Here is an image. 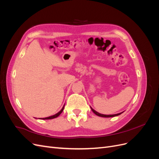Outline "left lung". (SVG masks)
I'll return each mask as SVG.
<instances>
[{
	"label": "left lung",
	"instance_id": "left-lung-1",
	"mask_svg": "<svg viewBox=\"0 0 159 159\" xmlns=\"http://www.w3.org/2000/svg\"><path fill=\"white\" fill-rule=\"evenodd\" d=\"M91 110H92V111H93L95 115H97L98 116L102 117H115V116H117V115H121V114L123 113V112H122V113H119L115 114V115H103V114H101V113L97 112V111H95L93 109H92L91 107Z\"/></svg>",
	"mask_w": 159,
	"mask_h": 159
}]
</instances>
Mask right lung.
<instances>
[{
  "label": "right lung",
  "mask_w": 159,
  "mask_h": 159,
  "mask_svg": "<svg viewBox=\"0 0 159 159\" xmlns=\"http://www.w3.org/2000/svg\"><path fill=\"white\" fill-rule=\"evenodd\" d=\"M64 107H62V109L60 111H59L58 113H57L56 114H55V115H52V116H50V117H45V118H41L40 119H54V118H56V117H58L59 115L61 113V112L63 111V110H64Z\"/></svg>",
  "instance_id": "add662e5"
}]
</instances>
